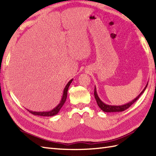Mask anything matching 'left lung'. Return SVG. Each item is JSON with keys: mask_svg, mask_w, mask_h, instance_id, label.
Here are the masks:
<instances>
[{"mask_svg": "<svg viewBox=\"0 0 156 156\" xmlns=\"http://www.w3.org/2000/svg\"><path fill=\"white\" fill-rule=\"evenodd\" d=\"M147 86V84L146 85V87H145V88L144 89V90L141 92V94L139 95L137 97H136V98H135L133 101H132L131 102H129V103H127V104L124 105H121V106H112V105H108L105 104L104 102H102L101 101V99L98 98L97 93V91H96V88H94V95L96 101H97L98 106L101 108V110H102L104 112H122L123 111H125L126 109H127L129 107H130L132 105L135 103V102L137 101V99L140 98V96L144 93V92L145 91V89H146Z\"/></svg>", "mask_w": 156, "mask_h": 156, "instance_id": "8db88e82", "label": "left lung"}]
</instances>
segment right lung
Masks as SVG:
<instances>
[{
    "instance_id": "1",
    "label": "right lung",
    "mask_w": 156,
    "mask_h": 156,
    "mask_svg": "<svg viewBox=\"0 0 156 156\" xmlns=\"http://www.w3.org/2000/svg\"><path fill=\"white\" fill-rule=\"evenodd\" d=\"M72 82V79L71 80H69L68 83L67 84V85L66 86V88H64V94H63L62 98V101L60 102V103H59L55 108L53 109L52 111H49V112H33V111H29L30 112L31 114L34 115L44 116V117H51V116L57 115L58 113V112L59 111V110L61 109V108L63 107V105H64V104L65 103V102L66 101V98H67L68 88L69 87V85H70Z\"/></svg>"
}]
</instances>
